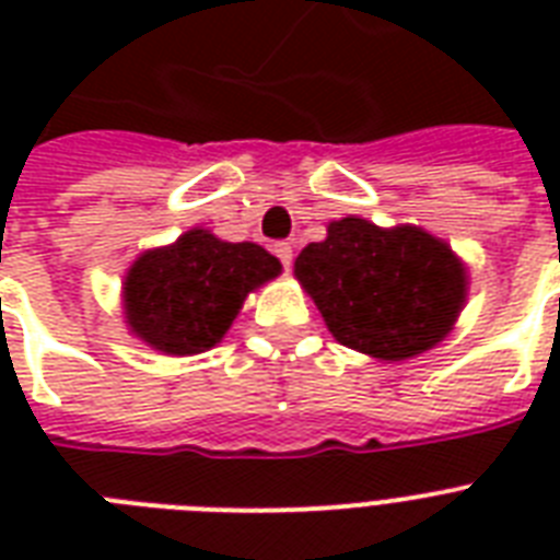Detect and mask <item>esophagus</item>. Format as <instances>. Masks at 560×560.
<instances>
[{"mask_svg":"<svg viewBox=\"0 0 560 560\" xmlns=\"http://www.w3.org/2000/svg\"><path fill=\"white\" fill-rule=\"evenodd\" d=\"M272 253L279 255V261L284 264V270H290V264H293V246L290 244H276V249Z\"/></svg>","mask_w":560,"mask_h":560,"instance_id":"obj_1","label":"esophagus"}]
</instances>
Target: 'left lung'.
Instances as JSON below:
<instances>
[{"label": "left lung", "instance_id": "obj_1", "mask_svg": "<svg viewBox=\"0 0 560 560\" xmlns=\"http://www.w3.org/2000/svg\"><path fill=\"white\" fill-rule=\"evenodd\" d=\"M293 276L334 340L389 363L435 349L468 302V267L447 241L358 214L331 220L325 241L299 253Z\"/></svg>", "mask_w": 560, "mask_h": 560}]
</instances>
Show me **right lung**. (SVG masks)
Returning <instances> with one entry per match:
<instances>
[{
  "instance_id": "right-lung-1",
  "label": "right lung",
  "mask_w": 560,
  "mask_h": 560,
  "mask_svg": "<svg viewBox=\"0 0 560 560\" xmlns=\"http://www.w3.org/2000/svg\"><path fill=\"white\" fill-rule=\"evenodd\" d=\"M276 276L281 261L264 246L194 226L130 264L121 288L127 331L162 354H202L226 337L244 299Z\"/></svg>"
}]
</instances>
